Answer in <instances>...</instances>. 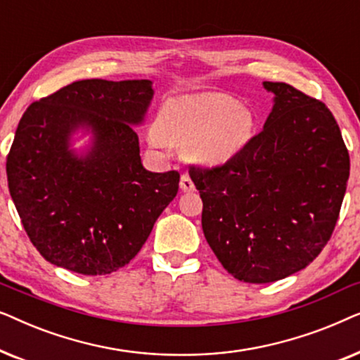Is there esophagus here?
Listing matches in <instances>:
<instances>
[{
  "instance_id": "1",
  "label": "esophagus",
  "mask_w": 360,
  "mask_h": 360,
  "mask_svg": "<svg viewBox=\"0 0 360 360\" xmlns=\"http://www.w3.org/2000/svg\"><path fill=\"white\" fill-rule=\"evenodd\" d=\"M180 188H181V191H193L195 190V184H193V181H191L190 175H186V174L181 175Z\"/></svg>"
}]
</instances>
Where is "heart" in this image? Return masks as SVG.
I'll use <instances>...</instances> for the list:
<instances>
[{"mask_svg":"<svg viewBox=\"0 0 360 360\" xmlns=\"http://www.w3.org/2000/svg\"><path fill=\"white\" fill-rule=\"evenodd\" d=\"M254 115L228 93L203 91L172 98L162 108L155 147L185 149L186 157L200 165H223L234 159L254 132Z\"/></svg>","mask_w":360,"mask_h":360,"instance_id":"b5f03b06","label":"heart"}]
</instances>
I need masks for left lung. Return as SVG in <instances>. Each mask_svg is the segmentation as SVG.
Returning <instances> with one entry per match:
<instances>
[{
	"label": "left lung",
	"instance_id": "1",
	"mask_svg": "<svg viewBox=\"0 0 360 360\" xmlns=\"http://www.w3.org/2000/svg\"><path fill=\"white\" fill-rule=\"evenodd\" d=\"M264 129L223 165L190 167L210 248L234 278L270 283L313 262L331 238L349 180V152L323 101L264 82Z\"/></svg>",
	"mask_w": 360,
	"mask_h": 360
}]
</instances>
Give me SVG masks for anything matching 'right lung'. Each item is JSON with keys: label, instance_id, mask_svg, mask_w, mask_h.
<instances>
[{"label": "right lung", "instance_id": "1", "mask_svg": "<svg viewBox=\"0 0 360 360\" xmlns=\"http://www.w3.org/2000/svg\"><path fill=\"white\" fill-rule=\"evenodd\" d=\"M150 80L73 82L32 103L6 159L8 186L44 259L83 275H106L136 257L179 191L175 170L142 167L134 127L144 121ZM83 129V155L71 136Z\"/></svg>", "mask_w": 360, "mask_h": 360}]
</instances>
